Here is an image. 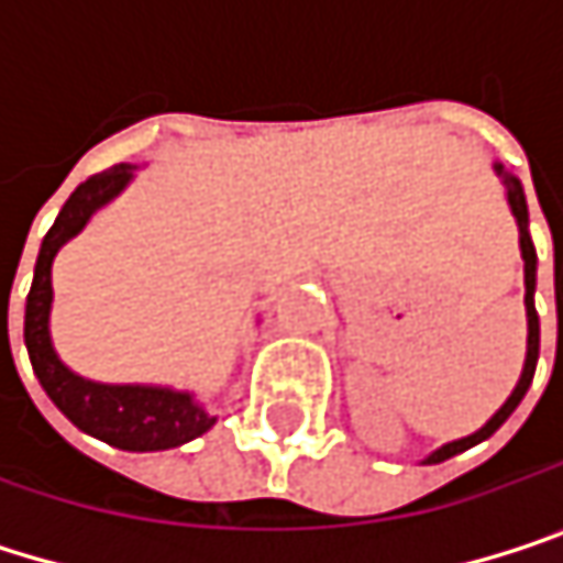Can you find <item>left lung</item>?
I'll list each match as a JSON object with an SVG mask.
<instances>
[{
    "instance_id": "left-lung-1",
    "label": "left lung",
    "mask_w": 563,
    "mask_h": 563,
    "mask_svg": "<svg viewBox=\"0 0 563 563\" xmlns=\"http://www.w3.org/2000/svg\"><path fill=\"white\" fill-rule=\"evenodd\" d=\"M496 172L506 178V188H508V205H511V214L518 218V241H521V257H525V309H528V355H525V372H521V378H518V385H515V391L508 397L506 404L496 410V417L483 427V430H476L473 437H463V440H453V443H446V446H440L437 453H430L427 456V463H443V460H450V456H456V453H463V450H470V446H476V443H483L486 437H493L503 423H506L508 417H511V410L521 404V397L525 391L531 388V378H534V365H538V342H541V332H538V312H534V264H538V254H534V244H531V234H528V201H525V191H521V181L518 178H511L503 166H496Z\"/></svg>"
}]
</instances>
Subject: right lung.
I'll return each instance as SVG.
<instances>
[{
	"instance_id": "add662e5",
	"label": "right lung",
	"mask_w": 563,
	"mask_h": 563,
	"mask_svg": "<svg viewBox=\"0 0 563 563\" xmlns=\"http://www.w3.org/2000/svg\"><path fill=\"white\" fill-rule=\"evenodd\" d=\"M130 175H133L130 166L97 172L87 181H80L64 201L60 214L38 251L35 280L25 302V345H29V358L42 388L74 427H80L84 433L110 446L150 453V450H172L201 437L205 430H211L214 417H208L188 394L169 391V388L84 382L57 362L52 335H48L52 261H55L57 247L70 241L87 224V218L130 181Z\"/></svg>"
}]
</instances>
